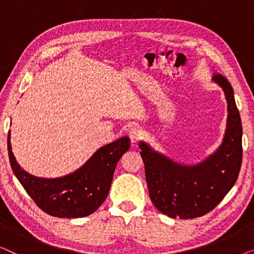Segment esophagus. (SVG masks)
Instances as JSON below:
<instances>
[{"mask_svg": "<svg viewBox=\"0 0 254 254\" xmlns=\"http://www.w3.org/2000/svg\"><path fill=\"white\" fill-rule=\"evenodd\" d=\"M128 135H129L131 143H136L143 136V131H142L140 127H133L128 130Z\"/></svg>", "mask_w": 254, "mask_h": 254, "instance_id": "1", "label": "esophagus"}]
</instances>
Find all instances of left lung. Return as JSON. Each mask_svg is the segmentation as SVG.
<instances>
[{
    "instance_id": "8db88e82",
    "label": "left lung",
    "mask_w": 254,
    "mask_h": 254,
    "mask_svg": "<svg viewBox=\"0 0 254 254\" xmlns=\"http://www.w3.org/2000/svg\"><path fill=\"white\" fill-rule=\"evenodd\" d=\"M228 103L223 141L204 161L187 165L173 161L140 141L149 195L155 207L173 218H194L213 210L235 185L242 166V121L228 79L213 77Z\"/></svg>"
}]
</instances>
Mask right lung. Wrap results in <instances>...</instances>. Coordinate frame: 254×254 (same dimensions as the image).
Here are the masks:
<instances>
[{
    "mask_svg": "<svg viewBox=\"0 0 254 254\" xmlns=\"http://www.w3.org/2000/svg\"><path fill=\"white\" fill-rule=\"evenodd\" d=\"M129 145V137L124 136L100 147L74 172L58 178H40L26 172L17 163L10 131L8 134L10 165L17 179L41 210L62 218L84 217L98 209L109 195L118 162Z\"/></svg>",
    "mask_w": 254,
    "mask_h": 254,
    "instance_id": "1",
    "label": "right lung"
}]
</instances>
